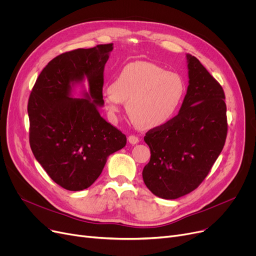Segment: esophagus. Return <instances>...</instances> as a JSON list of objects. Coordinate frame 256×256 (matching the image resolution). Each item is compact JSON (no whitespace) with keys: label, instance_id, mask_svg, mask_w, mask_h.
I'll list each match as a JSON object with an SVG mask.
<instances>
[{"label":"esophagus","instance_id":"34e87169","mask_svg":"<svg viewBox=\"0 0 256 256\" xmlns=\"http://www.w3.org/2000/svg\"><path fill=\"white\" fill-rule=\"evenodd\" d=\"M128 140V142H130L132 145H135V144L139 143V138H138L137 136H134V135H130Z\"/></svg>","mask_w":256,"mask_h":256}]
</instances>
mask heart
<instances>
[{
  "label": "heart",
  "mask_w": 256,
  "mask_h": 256,
  "mask_svg": "<svg viewBox=\"0 0 256 256\" xmlns=\"http://www.w3.org/2000/svg\"><path fill=\"white\" fill-rule=\"evenodd\" d=\"M182 76L147 61L126 64L102 92L104 106L112 117L126 102L128 116L141 128L164 126L176 115L184 98Z\"/></svg>",
  "instance_id": "b5f03b06"
}]
</instances>
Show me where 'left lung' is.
Masks as SVG:
<instances>
[{
  "label": "left lung",
  "instance_id": "obj_1",
  "mask_svg": "<svg viewBox=\"0 0 256 256\" xmlns=\"http://www.w3.org/2000/svg\"><path fill=\"white\" fill-rule=\"evenodd\" d=\"M186 57L189 86L178 114L144 137L152 156L143 169V180L163 199L194 191L216 162L227 135L221 85L196 57Z\"/></svg>",
  "mask_w": 256,
  "mask_h": 256
}]
</instances>
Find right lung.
<instances>
[{
  "label": "right lung",
  "instance_id": "add662e5",
  "mask_svg": "<svg viewBox=\"0 0 256 256\" xmlns=\"http://www.w3.org/2000/svg\"><path fill=\"white\" fill-rule=\"evenodd\" d=\"M112 50L109 44L61 54L40 72L30 94L32 152L48 176L68 191L89 188L109 156L126 144L124 134L98 110L104 106V64ZM78 86L80 99L74 98Z\"/></svg>",
  "mask_w": 256,
  "mask_h": 256
}]
</instances>
